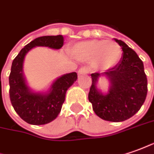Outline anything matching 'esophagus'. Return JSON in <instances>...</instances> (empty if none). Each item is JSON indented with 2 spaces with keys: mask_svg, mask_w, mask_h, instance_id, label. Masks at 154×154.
I'll return each instance as SVG.
<instances>
[{
  "mask_svg": "<svg viewBox=\"0 0 154 154\" xmlns=\"http://www.w3.org/2000/svg\"><path fill=\"white\" fill-rule=\"evenodd\" d=\"M89 72V69L87 67H82L78 70V74L79 75H82V74H87Z\"/></svg>",
  "mask_w": 154,
  "mask_h": 154,
  "instance_id": "34e87169",
  "label": "esophagus"
}]
</instances>
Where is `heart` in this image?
Returning a JSON list of instances; mask_svg holds the SVG:
<instances>
[{
  "label": "heart",
  "mask_w": 154,
  "mask_h": 154,
  "mask_svg": "<svg viewBox=\"0 0 154 154\" xmlns=\"http://www.w3.org/2000/svg\"><path fill=\"white\" fill-rule=\"evenodd\" d=\"M71 54L80 61L91 60L95 68L108 70L120 60L121 48L114 41L93 39L74 45L71 49Z\"/></svg>",
  "instance_id": "1"
}]
</instances>
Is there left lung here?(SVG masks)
Masks as SVG:
<instances>
[{"mask_svg":"<svg viewBox=\"0 0 154 154\" xmlns=\"http://www.w3.org/2000/svg\"><path fill=\"white\" fill-rule=\"evenodd\" d=\"M123 53L114 67L103 73H92V85L88 100L95 114L104 121L121 122L132 117L141 109L147 93V79L142 60L132 49L120 39L115 38ZM101 75L111 82L106 94L97 88Z\"/></svg>","mask_w":154,"mask_h":154,"instance_id":"8db88e82","label":"left lung"}]
</instances>
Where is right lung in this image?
<instances>
[{"label":"right lung","instance_id":"obj_1","mask_svg":"<svg viewBox=\"0 0 154 154\" xmlns=\"http://www.w3.org/2000/svg\"><path fill=\"white\" fill-rule=\"evenodd\" d=\"M62 35L38 37L23 48L11 64L9 76L10 99L15 111L23 120L31 125H45L54 121L60 112L66 93L77 79L76 72L58 77L47 93H35L27 85L23 76L25 55L33 47L45 46L59 50L63 46Z\"/></svg>","mask_w":154,"mask_h":154}]
</instances>
